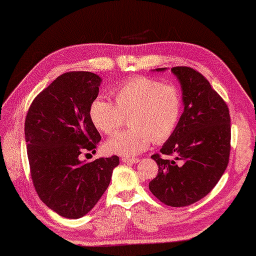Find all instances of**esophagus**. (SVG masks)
<instances>
[{"instance_id":"esophagus-1","label":"esophagus","mask_w":256,"mask_h":256,"mask_svg":"<svg viewBox=\"0 0 256 256\" xmlns=\"http://www.w3.org/2000/svg\"><path fill=\"white\" fill-rule=\"evenodd\" d=\"M123 162H130V164H138V162H140L138 158H130V157H122L121 160Z\"/></svg>"}]
</instances>
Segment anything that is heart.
Masks as SVG:
<instances>
[{"mask_svg":"<svg viewBox=\"0 0 256 256\" xmlns=\"http://www.w3.org/2000/svg\"><path fill=\"white\" fill-rule=\"evenodd\" d=\"M116 106L98 96L90 106V118L104 134H113L121 128L124 116H130L132 128L113 135L106 143L112 154L132 157L148 148L152 140L165 142L180 121L182 96L178 86L150 77L125 81L114 90Z\"/></svg>","mask_w":256,"mask_h":256,"instance_id":"obj_1","label":"heart"}]
</instances>
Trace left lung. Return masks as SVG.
Segmentation results:
<instances>
[{
	"label": "left lung",
	"mask_w": 256,
	"mask_h": 256,
	"mask_svg": "<svg viewBox=\"0 0 256 256\" xmlns=\"http://www.w3.org/2000/svg\"><path fill=\"white\" fill-rule=\"evenodd\" d=\"M170 70L180 84L184 112L176 131L160 150L174 158L152 156L158 174L148 188L167 206H186L208 194L224 175L230 155V114L202 74L189 67Z\"/></svg>",
	"instance_id": "1"
}]
</instances>
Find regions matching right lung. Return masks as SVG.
<instances>
[{
	"instance_id": "1",
	"label": "right lung",
	"mask_w": 256,
	"mask_h": 256,
	"mask_svg": "<svg viewBox=\"0 0 256 256\" xmlns=\"http://www.w3.org/2000/svg\"><path fill=\"white\" fill-rule=\"evenodd\" d=\"M99 74L67 72L54 80L32 101L25 121L30 176L38 197L68 219H79L94 208L110 184L118 157L80 160L96 152L101 136L90 118L99 94Z\"/></svg>"
}]
</instances>
